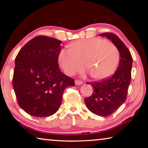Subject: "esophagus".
Here are the masks:
<instances>
[{
    "label": "esophagus",
    "instance_id": "esophagus-1",
    "mask_svg": "<svg viewBox=\"0 0 148 148\" xmlns=\"http://www.w3.org/2000/svg\"><path fill=\"white\" fill-rule=\"evenodd\" d=\"M75 84H76V85H78V86H79V85L82 84L83 82H82V81H80V80H75Z\"/></svg>",
    "mask_w": 148,
    "mask_h": 148
}]
</instances>
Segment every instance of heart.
Here are the masks:
<instances>
[{
    "label": "heart",
    "instance_id": "obj_1",
    "mask_svg": "<svg viewBox=\"0 0 148 148\" xmlns=\"http://www.w3.org/2000/svg\"><path fill=\"white\" fill-rule=\"evenodd\" d=\"M62 48L58 62L65 73L73 75L85 66L92 78L103 79L114 73L120 60V52L113 43L100 38H82Z\"/></svg>",
    "mask_w": 148,
    "mask_h": 148
}]
</instances>
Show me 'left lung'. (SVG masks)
<instances>
[{
    "instance_id": "left-lung-1",
    "label": "left lung",
    "mask_w": 148,
    "mask_h": 148,
    "mask_svg": "<svg viewBox=\"0 0 148 148\" xmlns=\"http://www.w3.org/2000/svg\"><path fill=\"white\" fill-rule=\"evenodd\" d=\"M100 36L106 37L118 48L120 52L119 66L112 76L90 82L94 90L91 96L85 98L84 102L88 109L92 113L107 117L115 112L126 100L131 82L133 59L128 48L116 35L106 32Z\"/></svg>"
}]
</instances>
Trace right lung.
<instances>
[{"label": "right lung", "mask_w": 148, "mask_h": 148, "mask_svg": "<svg viewBox=\"0 0 148 148\" xmlns=\"http://www.w3.org/2000/svg\"><path fill=\"white\" fill-rule=\"evenodd\" d=\"M61 40L45 36L30 40L15 58L12 85L18 103L26 113L48 117L58 111L65 88L74 80L58 66Z\"/></svg>", "instance_id": "right-lung-1"}]
</instances>
